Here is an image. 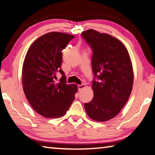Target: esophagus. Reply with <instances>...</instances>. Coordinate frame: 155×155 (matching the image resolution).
Segmentation results:
<instances>
[{
  "mask_svg": "<svg viewBox=\"0 0 155 155\" xmlns=\"http://www.w3.org/2000/svg\"><path fill=\"white\" fill-rule=\"evenodd\" d=\"M86 84H81V85H78V90H79L80 91H82L83 89H84L85 88H86Z\"/></svg>",
  "mask_w": 155,
  "mask_h": 155,
  "instance_id": "1",
  "label": "esophagus"
}]
</instances>
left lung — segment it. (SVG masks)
Returning <instances> with one entry per match:
<instances>
[{
    "label": "left lung",
    "instance_id": "1",
    "mask_svg": "<svg viewBox=\"0 0 155 155\" xmlns=\"http://www.w3.org/2000/svg\"><path fill=\"white\" fill-rule=\"evenodd\" d=\"M93 49L92 69L98 81L93 80V98L84 107L88 116L107 121L117 116L132 91L134 70L129 53L120 41L94 29L82 32Z\"/></svg>",
    "mask_w": 155,
    "mask_h": 155
}]
</instances>
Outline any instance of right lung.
<instances>
[{
  "mask_svg": "<svg viewBox=\"0 0 155 155\" xmlns=\"http://www.w3.org/2000/svg\"><path fill=\"white\" fill-rule=\"evenodd\" d=\"M74 36L49 32L37 38L28 49L22 66V86L31 107L41 116L59 118L67 113L78 91L76 84H67L60 69L62 51ZM63 74L57 83L56 74Z\"/></svg>",
  "mask_w": 155,
  "mask_h": 155,
  "instance_id": "1",
  "label": "right lung"
}]
</instances>
